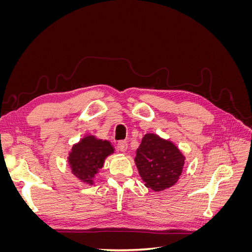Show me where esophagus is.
Instances as JSON below:
<instances>
[{"label": "esophagus", "mask_w": 252, "mask_h": 252, "mask_svg": "<svg viewBox=\"0 0 252 252\" xmlns=\"http://www.w3.org/2000/svg\"><path fill=\"white\" fill-rule=\"evenodd\" d=\"M117 148L121 152H125L127 150V143L125 141H119L117 144Z\"/></svg>", "instance_id": "1"}]
</instances>
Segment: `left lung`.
Returning a JSON list of instances; mask_svg holds the SVG:
<instances>
[{
    "label": "left lung",
    "mask_w": 252,
    "mask_h": 252,
    "mask_svg": "<svg viewBox=\"0 0 252 252\" xmlns=\"http://www.w3.org/2000/svg\"><path fill=\"white\" fill-rule=\"evenodd\" d=\"M184 161V156L173 143L154 133L144 135L134 158L145 186L155 191H162L178 182Z\"/></svg>",
    "instance_id": "left-lung-1"
}]
</instances>
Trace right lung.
I'll return each mask as SVG.
<instances>
[{"label": "right lung", "instance_id": "obj_1", "mask_svg": "<svg viewBox=\"0 0 252 252\" xmlns=\"http://www.w3.org/2000/svg\"><path fill=\"white\" fill-rule=\"evenodd\" d=\"M113 151L110 142L97 140L94 135H86L69 152L68 163L71 172L82 182L93 185L94 175L103 167L105 158Z\"/></svg>", "mask_w": 252, "mask_h": 252}]
</instances>
